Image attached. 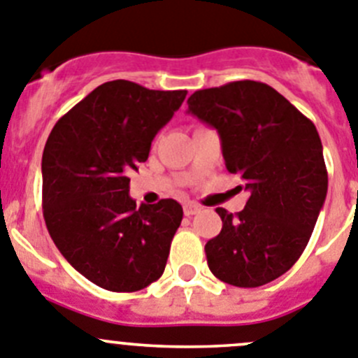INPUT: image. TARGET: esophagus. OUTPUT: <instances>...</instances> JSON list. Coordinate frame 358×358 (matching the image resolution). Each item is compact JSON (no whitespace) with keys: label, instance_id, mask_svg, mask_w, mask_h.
<instances>
[{"label":"esophagus","instance_id":"esophagus-1","mask_svg":"<svg viewBox=\"0 0 358 358\" xmlns=\"http://www.w3.org/2000/svg\"><path fill=\"white\" fill-rule=\"evenodd\" d=\"M199 205H196V203H185V205H183V213H185L187 217H190V215H194V213H198L199 212Z\"/></svg>","mask_w":358,"mask_h":358}]
</instances>
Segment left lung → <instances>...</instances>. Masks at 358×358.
<instances>
[{
  "label": "left lung",
  "instance_id": "obj_1",
  "mask_svg": "<svg viewBox=\"0 0 358 358\" xmlns=\"http://www.w3.org/2000/svg\"><path fill=\"white\" fill-rule=\"evenodd\" d=\"M189 113L219 132L226 168L249 192L245 208H217L222 229L205 245L217 279L256 288L288 272L306 249L329 175L315 123L258 81L198 90Z\"/></svg>",
  "mask_w": 358,
  "mask_h": 358
}]
</instances>
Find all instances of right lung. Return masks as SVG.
I'll return each instance as SVG.
<instances>
[{
	"instance_id": "obj_1",
	"label": "right lung",
	"mask_w": 358,
	"mask_h": 358,
	"mask_svg": "<svg viewBox=\"0 0 358 358\" xmlns=\"http://www.w3.org/2000/svg\"><path fill=\"white\" fill-rule=\"evenodd\" d=\"M125 79L100 85L56 122L42 155L43 219L63 258L109 292H139L162 275L183 210L141 205L129 175L185 100Z\"/></svg>"
}]
</instances>
